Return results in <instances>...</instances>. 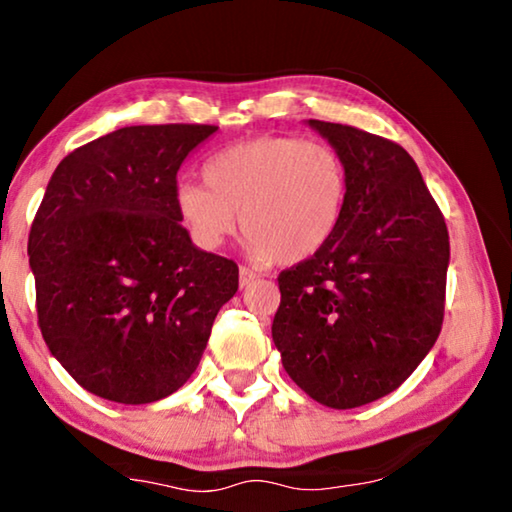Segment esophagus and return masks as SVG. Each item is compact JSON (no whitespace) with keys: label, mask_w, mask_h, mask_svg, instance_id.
I'll use <instances>...</instances> for the list:
<instances>
[{"label":"esophagus","mask_w":512,"mask_h":512,"mask_svg":"<svg viewBox=\"0 0 512 512\" xmlns=\"http://www.w3.org/2000/svg\"><path fill=\"white\" fill-rule=\"evenodd\" d=\"M255 280H257V273L255 271H250V268H246V266L239 268V287L241 289L250 287V284H253Z\"/></svg>","instance_id":"obj_1"}]
</instances>
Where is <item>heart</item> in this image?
<instances>
[{"label":"heart","mask_w":512,"mask_h":512,"mask_svg":"<svg viewBox=\"0 0 512 512\" xmlns=\"http://www.w3.org/2000/svg\"><path fill=\"white\" fill-rule=\"evenodd\" d=\"M203 183L176 189V210L198 246L214 250L239 230L248 253L293 266L318 255L341 228L348 169L323 142L255 137L212 155Z\"/></svg>","instance_id":"b5f03b06"}]
</instances>
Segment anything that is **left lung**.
I'll list each match as a JSON object with an SVG mask.
<instances>
[{"instance_id": "left-lung-1", "label": "left lung", "mask_w": 512, "mask_h": 512, "mask_svg": "<svg viewBox=\"0 0 512 512\" xmlns=\"http://www.w3.org/2000/svg\"><path fill=\"white\" fill-rule=\"evenodd\" d=\"M348 169V205L334 239L282 271L273 341L311 400L357 409L393 393L443 327L449 235L400 144L309 119Z\"/></svg>"}]
</instances>
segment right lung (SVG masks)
<instances>
[{
  "mask_svg": "<svg viewBox=\"0 0 512 512\" xmlns=\"http://www.w3.org/2000/svg\"><path fill=\"white\" fill-rule=\"evenodd\" d=\"M216 131L119 128L49 180L29 235L38 325L60 366L103 400L176 393L237 293V264L196 248L176 210L180 164Z\"/></svg>",
  "mask_w": 512,
  "mask_h": 512,
  "instance_id": "add662e5",
  "label": "right lung"
}]
</instances>
